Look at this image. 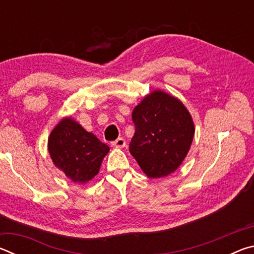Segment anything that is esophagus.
Masks as SVG:
<instances>
[{
  "label": "esophagus",
  "mask_w": 254,
  "mask_h": 254,
  "mask_svg": "<svg viewBox=\"0 0 254 254\" xmlns=\"http://www.w3.org/2000/svg\"><path fill=\"white\" fill-rule=\"evenodd\" d=\"M126 144H127L126 140H124L123 137H119L118 140H115V141H113V142H112V147H114V148H124V147H126Z\"/></svg>",
  "instance_id": "1"
}]
</instances>
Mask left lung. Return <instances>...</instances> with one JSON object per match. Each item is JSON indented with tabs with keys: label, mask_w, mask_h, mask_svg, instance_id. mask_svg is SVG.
<instances>
[{
	"label": "left lung",
	"mask_w": 254,
	"mask_h": 254,
	"mask_svg": "<svg viewBox=\"0 0 254 254\" xmlns=\"http://www.w3.org/2000/svg\"><path fill=\"white\" fill-rule=\"evenodd\" d=\"M135 133L130 153L150 178L167 177L178 169L189 152L195 126L183 102L154 89L132 112Z\"/></svg>",
	"instance_id": "obj_1"
}]
</instances>
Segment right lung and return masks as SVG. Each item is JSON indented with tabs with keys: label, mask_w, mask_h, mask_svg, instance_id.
<instances>
[{
	"label": "right lung",
	"mask_w": 254,
	"mask_h": 254,
	"mask_svg": "<svg viewBox=\"0 0 254 254\" xmlns=\"http://www.w3.org/2000/svg\"><path fill=\"white\" fill-rule=\"evenodd\" d=\"M48 151L54 165L74 183L86 184L100 171L110 147L66 117L50 132Z\"/></svg>",
	"instance_id": "1"
}]
</instances>
